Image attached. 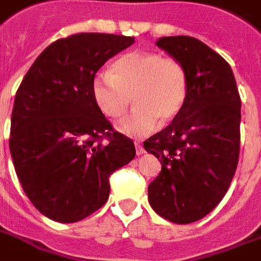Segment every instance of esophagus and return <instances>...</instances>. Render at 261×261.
I'll return each mask as SVG.
<instances>
[{
  "instance_id": "1",
  "label": "esophagus",
  "mask_w": 261,
  "mask_h": 261,
  "mask_svg": "<svg viewBox=\"0 0 261 261\" xmlns=\"http://www.w3.org/2000/svg\"><path fill=\"white\" fill-rule=\"evenodd\" d=\"M134 144H135V148H137V155H142V154H143L144 148H143V146H142L141 142L135 141Z\"/></svg>"
}]
</instances>
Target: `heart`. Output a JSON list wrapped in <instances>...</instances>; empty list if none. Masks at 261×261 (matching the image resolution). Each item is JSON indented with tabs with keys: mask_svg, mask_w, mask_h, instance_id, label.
<instances>
[{
	"mask_svg": "<svg viewBox=\"0 0 261 261\" xmlns=\"http://www.w3.org/2000/svg\"><path fill=\"white\" fill-rule=\"evenodd\" d=\"M93 95L100 111L123 117L131 102L135 110L120 120L118 130L128 137H143L180 113L188 95V76L180 61L156 51H130L114 61L110 73L94 78Z\"/></svg>",
	"mask_w": 261,
	"mask_h": 261,
	"instance_id": "b5f03b06",
	"label": "heart"
}]
</instances>
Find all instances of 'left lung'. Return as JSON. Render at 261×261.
I'll return each mask as SVG.
<instances>
[{
    "label": "left lung",
    "mask_w": 261,
    "mask_h": 261,
    "mask_svg": "<svg viewBox=\"0 0 261 261\" xmlns=\"http://www.w3.org/2000/svg\"><path fill=\"white\" fill-rule=\"evenodd\" d=\"M156 46L180 61L188 95L180 113L144 142L162 170L148 186V201L162 218L188 224L220 203L240 152V95L228 62L194 37H162Z\"/></svg>",
    "instance_id": "obj_1"
}]
</instances>
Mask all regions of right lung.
Masks as SVG:
<instances>
[{
    "instance_id": "add662e5",
    "label": "right lung",
    "mask_w": 261,
    "mask_h": 261,
    "mask_svg": "<svg viewBox=\"0 0 261 261\" xmlns=\"http://www.w3.org/2000/svg\"><path fill=\"white\" fill-rule=\"evenodd\" d=\"M134 37L80 33L38 56L15 94L10 154L26 196L46 218L80 222L109 199V178L135 156L131 139L114 131L93 95L107 60Z\"/></svg>"
}]
</instances>
